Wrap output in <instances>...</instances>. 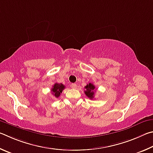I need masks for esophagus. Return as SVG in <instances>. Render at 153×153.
<instances>
[{
  "label": "esophagus",
  "mask_w": 153,
  "mask_h": 153,
  "mask_svg": "<svg viewBox=\"0 0 153 153\" xmlns=\"http://www.w3.org/2000/svg\"><path fill=\"white\" fill-rule=\"evenodd\" d=\"M71 87L72 88V89H76V88L77 87L76 84H75V83H72L71 85Z\"/></svg>",
  "instance_id": "obj_1"
}]
</instances>
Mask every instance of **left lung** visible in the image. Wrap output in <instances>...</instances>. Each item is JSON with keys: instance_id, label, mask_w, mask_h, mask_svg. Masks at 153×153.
Masks as SVG:
<instances>
[{"instance_id": "8db88e82", "label": "left lung", "mask_w": 153, "mask_h": 153, "mask_svg": "<svg viewBox=\"0 0 153 153\" xmlns=\"http://www.w3.org/2000/svg\"><path fill=\"white\" fill-rule=\"evenodd\" d=\"M85 89H86L85 91V95H87V97L91 99V100L94 99V96H95L94 91L95 89V87L94 86V85L90 82V83L87 84L86 86L85 87Z\"/></svg>"}]
</instances>
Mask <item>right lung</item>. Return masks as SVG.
Segmentation results:
<instances>
[{
  "label": "right lung",
  "mask_w": 153,
  "mask_h": 153,
  "mask_svg": "<svg viewBox=\"0 0 153 153\" xmlns=\"http://www.w3.org/2000/svg\"><path fill=\"white\" fill-rule=\"evenodd\" d=\"M64 88H65V86L63 84L57 83L56 82V83L53 85L52 89H51L52 95H54L55 97L58 98L60 97L62 92V91L64 89Z\"/></svg>",
  "instance_id": "add662e5"
}]
</instances>
